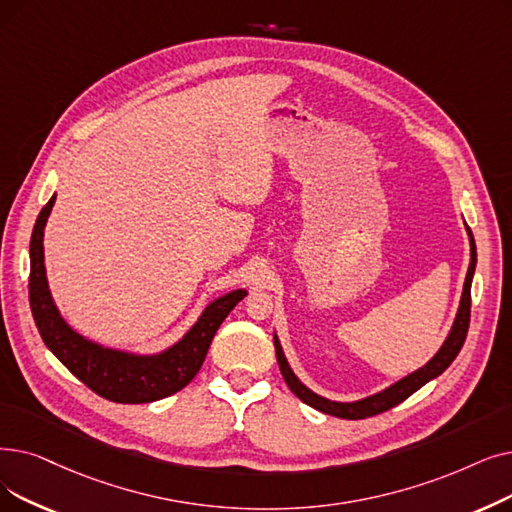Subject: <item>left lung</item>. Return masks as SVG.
Returning a JSON list of instances; mask_svg holds the SVG:
<instances>
[{"instance_id":"1","label":"left lung","mask_w":512,"mask_h":512,"mask_svg":"<svg viewBox=\"0 0 512 512\" xmlns=\"http://www.w3.org/2000/svg\"><path fill=\"white\" fill-rule=\"evenodd\" d=\"M466 232H469V242H471V263H469V272H466V278H464V288H462L458 314H456V320L452 324L448 339L443 341L439 351L433 355V358L425 366L418 368L416 372H412L408 376H404L402 381L393 383L385 391H379V393H374L370 397L358 399V402H332V399H326V397L314 393L311 389H307L297 379L295 372L291 370V366H288V362L284 358V351L280 347L278 337L274 335L278 366H280V372L284 376L288 389H291L301 399V402H305L307 406L316 408L324 414L337 416V418H347V420H360V418H368V416L391 410L393 406L402 404L406 397H410L422 385H427L429 381L437 379V376L456 360V355L460 353V349L464 345L466 332H469V322H471V284H473V274H475V265H477V247H475V238H473V232H471L469 226H466Z\"/></svg>"}]
</instances>
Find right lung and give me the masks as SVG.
<instances>
[{
  "instance_id": "right-lung-1",
  "label": "right lung",
  "mask_w": 512,
  "mask_h": 512,
  "mask_svg": "<svg viewBox=\"0 0 512 512\" xmlns=\"http://www.w3.org/2000/svg\"><path fill=\"white\" fill-rule=\"evenodd\" d=\"M54 201L56 194L41 209L29 249V301L43 343L83 385L110 402L146 404L184 389L201 370L217 328L236 303L247 297V291L238 288L211 301L186 335L161 353H129L85 339L64 322L48 288L46 265H43V228Z\"/></svg>"
}]
</instances>
